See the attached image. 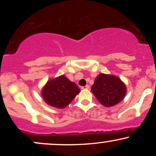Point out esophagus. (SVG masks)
I'll list each match as a JSON object with an SVG mask.
<instances>
[{"instance_id":"34e87169","label":"esophagus","mask_w":156,"mask_h":156,"mask_svg":"<svg viewBox=\"0 0 156 156\" xmlns=\"http://www.w3.org/2000/svg\"><path fill=\"white\" fill-rule=\"evenodd\" d=\"M81 89H89V85H86L85 87H82Z\"/></svg>"}]
</instances>
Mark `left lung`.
Masks as SVG:
<instances>
[{
  "instance_id": "1",
  "label": "left lung",
  "mask_w": 156,
  "mask_h": 156,
  "mask_svg": "<svg viewBox=\"0 0 156 156\" xmlns=\"http://www.w3.org/2000/svg\"><path fill=\"white\" fill-rule=\"evenodd\" d=\"M91 92L102 105L112 107L124 99L127 88L119 77L101 73L96 77Z\"/></svg>"
}]
</instances>
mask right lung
Returning <instances> with one entry per match:
<instances>
[{
    "label": "right lung",
    "mask_w": 156,
    "mask_h": 156,
    "mask_svg": "<svg viewBox=\"0 0 156 156\" xmlns=\"http://www.w3.org/2000/svg\"><path fill=\"white\" fill-rule=\"evenodd\" d=\"M80 92L76 83L62 75L48 80L42 88L41 94L48 105L56 108H64Z\"/></svg>",
    "instance_id": "obj_1"
}]
</instances>
